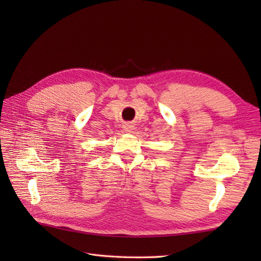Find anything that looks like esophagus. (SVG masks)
<instances>
[{"label":"esophagus","instance_id":"esophagus-1","mask_svg":"<svg viewBox=\"0 0 261 261\" xmlns=\"http://www.w3.org/2000/svg\"><path fill=\"white\" fill-rule=\"evenodd\" d=\"M124 129H125L126 132H132V129H133V125H130L129 123L125 124V125H124Z\"/></svg>","mask_w":261,"mask_h":261}]
</instances>
